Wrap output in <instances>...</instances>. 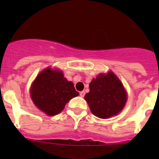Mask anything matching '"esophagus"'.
<instances>
[{
	"mask_svg": "<svg viewBox=\"0 0 159 159\" xmlns=\"http://www.w3.org/2000/svg\"><path fill=\"white\" fill-rule=\"evenodd\" d=\"M79 94H80V96H81V97L83 98V97H84V94H85V92H84V91H81V92L79 93Z\"/></svg>",
	"mask_w": 159,
	"mask_h": 159,
	"instance_id": "esophagus-1",
	"label": "esophagus"
}]
</instances>
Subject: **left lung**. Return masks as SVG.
<instances>
[{"label":"left lung","mask_w":159,"mask_h":159,"mask_svg":"<svg viewBox=\"0 0 159 159\" xmlns=\"http://www.w3.org/2000/svg\"><path fill=\"white\" fill-rule=\"evenodd\" d=\"M90 91L84 99L91 112L100 118H108L124 108L127 94L116 75L112 72L100 74L89 84Z\"/></svg>","instance_id":"obj_1"}]
</instances>
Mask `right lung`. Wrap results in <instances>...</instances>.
Listing matches in <instances>:
<instances>
[{
    "label": "right lung",
    "instance_id": "add662e5",
    "mask_svg": "<svg viewBox=\"0 0 159 159\" xmlns=\"http://www.w3.org/2000/svg\"><path fill=\"white\" fill-rule=\"evenodd\" d=\"M78 94L73 83L64 78L62 71L51 68L41 72L30 88L34 105L50 116L60 113L69 100Z\"/></svg>",
    "mask_w": 159,
    "mask_h": 159
}]
</instances>
